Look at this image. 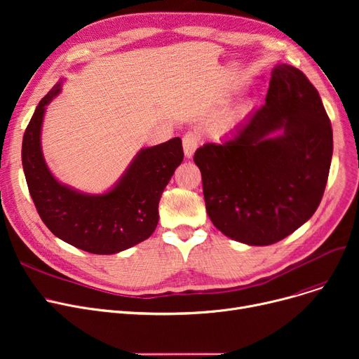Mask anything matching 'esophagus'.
<instances>
[{
    "label": "esophagus",
    "mask_w": 359,
    "mask_h": 359,
    "mask_svg": "<svg viewBox=\"0 0 359 359\" xmlns=\"http://www.w3.org/2000/svg\"><path fill=\"white\" fill-rule=\"evenodd\" d=\"M199 138L194 132H187V134L183 137V151H184V157L186 158H192L195 149L198 148Z\"/></svg>",
    "instance_id": "1"
}]
</instances>
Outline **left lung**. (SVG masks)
Segmentation results:
<instances>
[{
  "instance_id": "8db88e82",
  "label": "left lung",
  "mask_w": 359,
  "mask_h": 359,
  "mask_svg": "<svg viewBox=\"0 0 359 359\" xmlns=\"http://www.w3.org/2000/svg\"><path fill=\"white\" fill-rule=\"evenodd\" d=\"M332 154V125L318 91L299 69L276 64L266 103L219 142L196 149L206 212L224 236L269 246L316 212Z\"/></svg>"
}]
</instances>
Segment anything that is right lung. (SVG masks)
I'll return each mask as SVG.
<instances>
[{"mask_svg": "<svg viewBox=\"0 0 359 359\" xmlns=\"http://www.w3.org/2000/svg\"><path fill=\"white\" fill-rule=\"evenodd\" d=\"M58 81L36 106L26 128L22 163L30 196L46 227L62 241L93 255H115L147 240L158 224V202L183 161L182 140L141 148L121 177L103 194H87L56 179L42 151L48 104Z\"/></svg>", "mask_w": 359, "mask_h": 359, "instance_id": "1", "label": "right lung"}]
</instances>
